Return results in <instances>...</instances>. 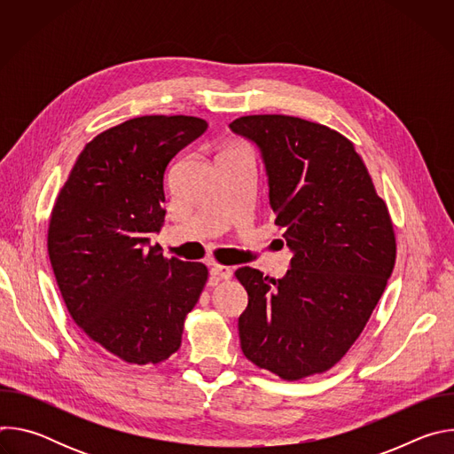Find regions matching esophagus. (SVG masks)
Returning <instances> with one entry per match:
<instances>
[{"instance_id": "obj_1", "label": "esophagus", "mask_w": 454, "mask_h": 454, "mask_svg": "<svg viewBox=\"0 0 454 454\" xmlns=\"http://www.w3.org/2000/svg\"><path fill=\"white\" fill-rule=\"evenodd\" d=\"M210 275L217 280H228L231 277V270L226 268V266H212Z\"/></svg>"}]
</instances>
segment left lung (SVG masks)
I'll return each instance as SVG.
<instances>
[{"mask_svg":"<svg viewBox=\"0 0 454 454\" xmlns=\"http://www.w3.org/2000/svg\"><path fill=\"white\" fill-rule=\"evenodd\" d=\"M230 129L261 153L275 224L293 253L284 278L244 266V356L287 380L333 368L352 347L395 266L386 203L348 142L286 114H251Z\"/></svg>","mask_w":454,"mask_h":454,"instance_id":"1","label":"left lung"}]
</instances>
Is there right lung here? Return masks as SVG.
<instances>
[{
  "label": "right lung",
  "instance_id": "obj_1",
  "mask_svg": "<svg viewBox=\"0 0 454 454\" xmlns=\"http://www.w3.org/2000/svg\"><path fill=\"white\" fill-rule=\"evenodd\" d=\"M208 129L196 116H140L95 137L59 192L48 254L62 300L84 334L125 363H160L208 270L151 246L165 221V170Z\"/></svg>",
  "mask_w": 454,
  "mask_h": 454
}]
</instances>
